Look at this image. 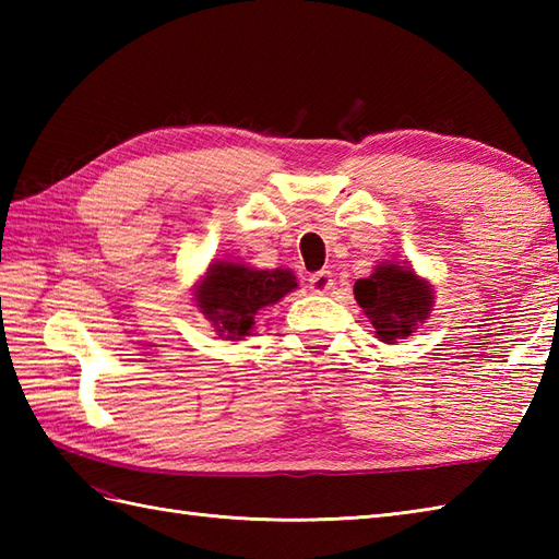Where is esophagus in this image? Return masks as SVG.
I'll return each mask as SVG.
<instances>
[{"label": "esophagus", "mask_w": 559, "mask_h": 559, "mask_svg": "<svg viewBox=\"0 0 559 559\" xmlns=\"http://www.w3.org/2000/svg\"><path fill=\"white\" fill-rule=\"evenodd\" d=\"M331 286H334V276H331L329 271H317V273H312V276H310V288L314 293H319V295L329 293Z\"/></svg>", "instance_id": "esophagus-1"}]
</instances>
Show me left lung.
<instances>
[{
    "instance_id": "8db88e82",
    "label": "left lung",
    "mask_w": 559,
    "mask_h": 559,
    "mask_svg": "<svg viewBox=\"0 0 559 559\" xmlns=\"http://www.w3.org/2000/svg\"><path fill=\"white\" fill-rule=\"evenodd\" d=\"M353 293L382 343L408 338L435 307L432 283L406 261H382L370 276L355 281Z\"/></svg>"
}]
</instances>
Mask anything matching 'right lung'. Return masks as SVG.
Here are the masks:
<instances>
[{
    "label": "right lung",
    "instance_id": "right-lung-1",
    "mask_svg": "<svg viewBox=\"0 0 559 559\" xmlns=\"http://www.w3.org/2000/svg\"><path fill=\"white\" fill-rule=\"evenodd\" d=\"M298 288L290 269H254L242 261L213 259L194 286L197 310L225 341H245L257 326V312Z\"/></svg>",
    "mask_w": 559,
    "mask_h": 559
}]
</instances>
